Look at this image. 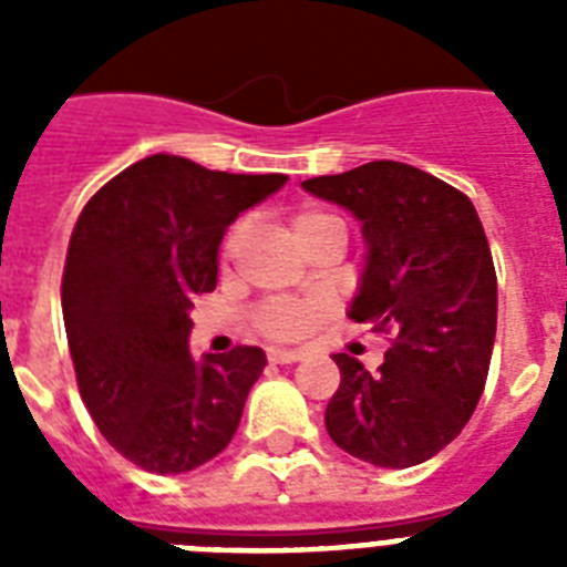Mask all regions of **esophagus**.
<instances>
[{
    "instance_id": "esophagus-1",
    "label": "esophagus",
    "mask_w": 567,
    "mask_h": 567,
    "mask_svg": "<svg viewBox=\"0 0 567 567\" xmlns=\"http://www.w3.org/2000/svg\"><path fill=\"white\" fill-rule=\"evenodd\" d=\"M267 362L270 364H297L302 362V353H297V350H267Z\"/></svg>"
}]
</instances>
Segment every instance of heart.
I'll return each instance as SVG.
<instances>
[{"label":"heart","instance_id":"heart-1","mask_svg":"<svg viewBox=\"0 0 567 567\" xmlns=\"http://www.w3.org/2000/svg\"><path fill=\"white\" fill-rule=\"evenodd\" d=\"M288 226H291V235L300 240L302 247H309L311 240L323 235V231L344 229L336 214L320 212V208H300V212H293ZM247 223H235L226 231V238L220 244L223 265H229V261L238 258L240 247L247 240ZM327 318V300H318V297H276V300H267L258 306L256 315H252V323L270 341H302V338H309Z\"/></svg>","mask_w":567,"mask_h":567}]
</instances>
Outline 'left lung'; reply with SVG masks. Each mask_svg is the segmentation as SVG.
Segmentation results:
<instances>
[{
	"mask_svg": "<svg viewBox=\"0 0 567 567\" xmlns=\"http://www.w3.org/2000/svg\"><path fill=\"white\" fill-rule=\"evenodd\" d=\"M302 188L362 220L368 267L350 318L388 338L377 373L332 355L341 385L327 405L329 439L371 465H421L465 430L488 379L497 274L480 214L462 190L400 162Z\"/></svg>",
	"mask_w": 567,
	"mask_h": 567,
	"instance_id": "obj_1",
	"label": "left lung"
}]
</instances>
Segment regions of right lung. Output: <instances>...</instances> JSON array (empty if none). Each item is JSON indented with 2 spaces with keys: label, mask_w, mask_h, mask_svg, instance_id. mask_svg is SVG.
Here are the masks:
<instances>
[{
  "label": "right lung",
  "mask_w": 567,
  "mask_h": 567,
  "mask_svg": "<svg viewBox=\"0 0 567 567\" xmlns=\"http://www.w3.org/2000/svg\"><path fill=\"white\" fill-rule=\"evenodd\" d=\"M282 185V173L158 153L105 182L75 220L61 309L79 394L111 447L150 474L194 471L238 430L265 353L235 347L196 362L188 311L217 285L226 226Z\"/></svg>",
  "instance_id": "right-lung-1"
}]
</instances>
